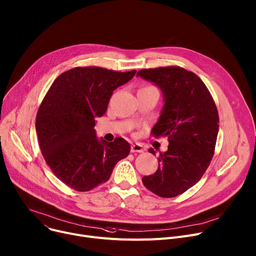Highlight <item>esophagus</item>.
Wrapping results in <instances>:
<instances>
[{"label": "esophagus", "instance_id": "esophagus-1", "mask_svg": "<svg viewBox=\"0 0 256 256\" xmlns=\"http://www.w3.org/2000/svg\"><path fill=\"white\" fill-rule=\"evenodd\" d=\"M130 152H140L141 153V152H143V147L139 143H134L130 147Z\"/></svg>", "mask_w": 256, "mask_h": 256}]
</instances>
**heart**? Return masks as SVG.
I'll return each instance as SVG.
<instances>
[{
    "instance_id": "obj_1",
    "label": "heart",
    "mask_w": 256,
    "mask_h": 256,
    "mask_svg": "<svg viewBox=\"0 0 256 256\" xmlns=\"http://www.w3.org/2000/svg\"><path fill=\"white\" fill-rule=\"evenodd\" d=\"M145 88H152V86H145Z\"/></svg>"
}]
</instances>
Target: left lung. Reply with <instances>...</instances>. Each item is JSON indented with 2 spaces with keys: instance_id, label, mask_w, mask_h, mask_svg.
Returning a JSON list of instances; mask_svg holds the SVG:
<instances>
[{
  "instance_id": "obj_1",
  "label": "left lung",
  "mask_w": 256,
  "mask_h": 256,
  "mask_svg": "<svg viewBox=\"0 0 256 256\" xmlns=\"http://www.w3.org/2000/svg\"><path fill=\"white\" fill-rule=\"evenodd\" d=\"M138 76L156 83L164 96L151 134L168 137L156 172L142 182L153 194L174 198L190 190L205 174L214 156L219 116L215 102L200 78L178 66L143 69ZM149 152L156 156L153 148Z\"/></svg>"
}]
</instances>
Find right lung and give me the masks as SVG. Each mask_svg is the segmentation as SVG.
Wrapping results in <instances>:
<instances>
[{"instance_id": "add662e5", "label": "right lung", "mask_w": 256, "mask_h": 256, "mask_svg": "<svg viewBox=\"0 0 256 256\" xmlns=\"http://www.w3.org/2000/svg\"><path fill=\"white\" fill-rule=\"evenodd\" d=\"M100 66H76L51 84L36 116L42 156L52 173L77 192H90L110 178L128 156L124 138L98 140L96 117L103 116L113 90L136 74Z\"/></svg>"}]
</instances>
